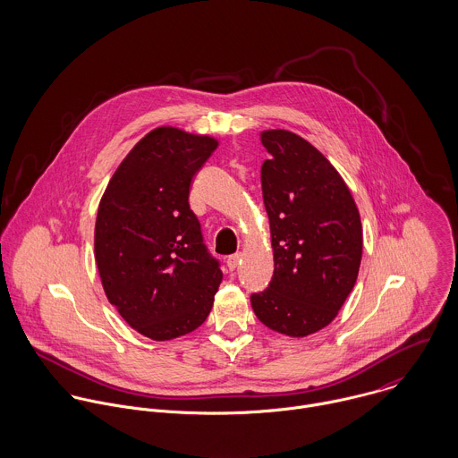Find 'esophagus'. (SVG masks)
<instances>
[{
  "label": "esophagus",
  "instance_id": "34e87169",
  "mask_svg": "<svg viewBox=\"0 0 458 458\" xmlns=\"http://www.w3.org/2000/svg\"><path fill=\"white\" fill-rule=\"evenodd\" d=\"M240 259H242V256L240 254H234V256H229L227 258V267L233 271V269H236L238 267V264H240Z\"/></svg>",
  "mask_w": 458,
  "mask_h": 458
}]
</instances>
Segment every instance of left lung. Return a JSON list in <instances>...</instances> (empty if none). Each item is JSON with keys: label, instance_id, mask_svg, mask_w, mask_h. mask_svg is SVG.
I'll list each match as a JSON object with an SVG mask.
<instances>
[{"label": "left lung", "instance_id": "8db88e82", "mask_svg": "<svg viewBox=\"0 0 458 458\" xmlns=\"http://www.w3.org/2000/svg\"><path fill=\"white\" fill-rule=\"evenodd\" d=\"M261 142L275 269L250 301L264 327L300 338L327 327L352 291L363 229L345 182L318 148L280 129L262 131Z\"/></svg>", "mask_w": 458, "mask_h": 458}]
</instances>
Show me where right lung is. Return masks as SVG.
Masks as SVG:
<instances>
[{
	"mask_svg": "<svg viewBox=\"0 0 458 458\" xmlns=\"http://www.w3.org/2000/svg\"><path fill=\"white\" fill-rule=\"evenodd\" d=\"M216 146L209 135L158 127L131 148L98 204L95 261L106 296L157 342L200 327L222 282L189 204Z\"/></svg>",
	"mask_w": 458,
	"mask_h": 458,
	"instance_id": "add662e5",
	"label": "right lung"
}]
</instances>
